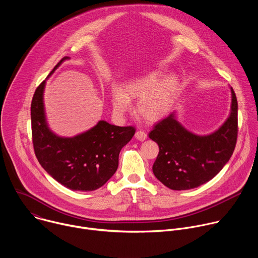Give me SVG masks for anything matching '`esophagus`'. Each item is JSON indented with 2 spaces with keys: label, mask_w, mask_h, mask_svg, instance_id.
Instances as JSON below:
<instances>
[{
  "label": "esophagus",
  "mask_w": 258,
  "mask_h": 258,
  "mask_svg": "<svg viewBox=\"0 0 258 258\" xmlns=\"http://www.w3.org/2000/svg\"><path fill=\"white\" fill-rule=\"evenodd\" d=\"M135 137L139 141H145L147 139V134L145 132H143V131H137Z\"/></svg>",
  "instance_id": "34e87169"
}]
</instances>
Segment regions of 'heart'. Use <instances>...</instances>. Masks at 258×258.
Returning <instances> with one entry per match:
<instances>
[{"mask_svg":"<svg viewBox=\"0 0 258 258\" xmlns=\"http://www.w3.org/2000/svg\"><path fill=\"white\" fill-rule=\"evenodd\" d=\"M161 78L160 71L135 78L123 84L121 90L112 91V107L114 113L122 117L131 110V100H138L137 113L149 122H157L164 118L175 101L179 84L174 75Z\"/></svg>","mask_w":258,"mask_h":258,"instance_id":"heart-1","label":"heart"}]
</instances>
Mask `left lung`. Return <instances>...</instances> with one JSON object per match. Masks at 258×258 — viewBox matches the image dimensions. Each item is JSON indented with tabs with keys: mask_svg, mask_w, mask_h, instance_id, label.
I'll return each mask as SVG.
<instances>
[{
	"mask_svg": "<svg viewBox=\"0 0 258 258\" xmlns=\"http://www.w3.org/2000/svg\"><path fill=\"white\" fill-rule=\"evenodd\" d=\"M231 113L225 123L206 136L183 127L171 113L154 125L149 138L159 146L153 173L164 186L181 191L213 178L230 160L238 136V102L231 88Z\"/></svg>",
	"mask_w": 258,
	"mask_h": 258,
	"instance_id": "8db88e82",
	"label": "left lung"
}]
</instances>
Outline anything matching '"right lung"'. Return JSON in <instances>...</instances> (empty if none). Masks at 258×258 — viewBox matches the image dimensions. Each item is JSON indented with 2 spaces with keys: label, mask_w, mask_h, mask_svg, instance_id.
I'll return each mask as SVG.
<instances>
[{
  "label": "right lung",
  "mask_w": 258,
  "mask_h": 258,
  "mask_svg": "<svg viewBox=\"0 0 258 258\" xmlns=\"http://www.w3.org/2000/svg\"><path fill=\"white\" fill-rule=\"evenodd\" d=\"M67 58L60 60L49 77ZM45 85L46 81L36 88L30 107L35 156L43 168L64 187L72 191H95L115 173L119 152L132 140L136 130L100 120L94 127L76 137H59L47 123Z\"/></svg>",
  "instance_id": "1"
}]
</instances>
